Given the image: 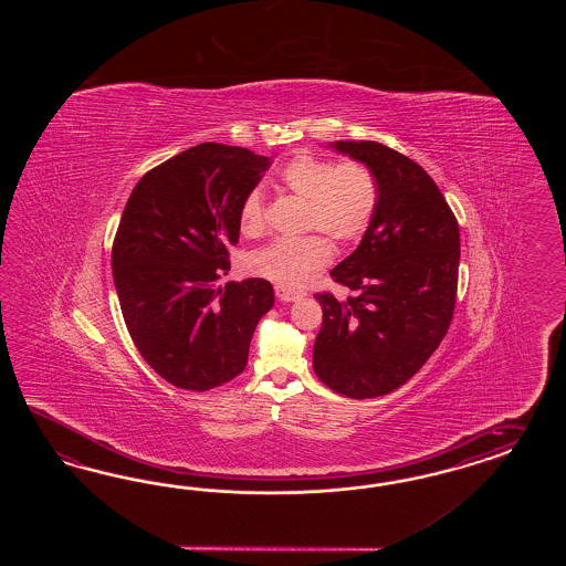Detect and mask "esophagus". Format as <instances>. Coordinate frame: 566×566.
Here are the masks:
<instances>
[{
	"instance_id": "1",
	"label": "esophagus",
	"mask_w": 566,
	"mask_h": 566,
	"mask_svg": "<svg viewBox=\"0 0 566 566\" xmlns=\"http://www.w3.org/2000/svg\"><path fill=\"white\" fill-rule=\"evenodd\" d=\"M275 296H277L282 303H291V301L301 298V296H303V292L291 291V289H286V286H275Z\"/></svg>"
}]
</instances>
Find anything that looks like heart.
I'll list each match as a JSON object with an SVG mask.
<instances>
[{"mask_svg": "<svg viewBox=\"0 0 566 566\" xmlns=\"http://www.w3.org/2000/svg\"><path fill=\"white\" fill-rule=\"evenodd\" d=\"M280 182L294 197L307 201L305 230L326 233L338 244H353L367 232L379 206L376 176L359 161H334L301 154L280 171ZM240 232L259 237L268 223L265 197L249 190L239 209ZM332 261V244L321 234L274 240L253 251L244 268L249 274L282 286H301L308 275Z\"/></svg>", "mask_w": 566, "mask_h": 566, "instance_id": "heart-1", "label": "heart"}]
</instances>
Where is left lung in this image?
I'll return each mask as SVG.
<instances>
[{"label": "left lung", "mask_w": 566, "mask_h": 566, "mask_svg": "<svg viewBox=\"0 0 566 566\" xmlns=\"http://www.w3.org/2000/svg\"><path fill=\"white\" fill-rule=\"evenodd\" d=\"M334 147L374 171L379 206L357 251L329 272L348 296L315 294L324 322L313 369L329 390L363 400L407 384L444 340L461 237L444 195L411 157L376 140Z\"/></svg>", "instance_id": "1"}]
</instances>
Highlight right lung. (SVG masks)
I'll return each instance as SVG.
<instances>
[{"label":"right lung","mask_w":566,"mask_h":566,"mask_svg":"<svg viewBox=\"0 0 566 566\" xmlns=\"http://www.w3.org/2000/svg\"><path fill=\"white\" fill-rule=\"evenodd\" d=\"M270 157L203 143L147 171L122 213L112 268L124 324L168 384L207 392L240 376L258 322L274 307L263 277L230 272L239 209Z\"/></svg>","instance_id":"1"}]
</instances>
